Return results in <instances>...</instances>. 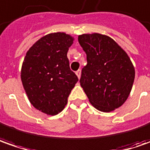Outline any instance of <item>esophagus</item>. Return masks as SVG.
<instances>
[{
	"label": "esophagus",
	"instance_id": "34e87169",
	"mask_svg": "<svg viewBox=\"0 0 150 150\" xmlns=\"http://www.w3.org/2000/svg\"><path fill=\"white\" fill-rule=\"evenodd\" d=\"M75 74H76V75H77V77L80 79V76H81V70H78L76 72H75Z\"/></svg>",
	"mask_w": 150,
	"mask_h": 150
}]
</instances>
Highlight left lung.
Returning a JSON list of instances; mask_svg holds the SVG:
<instances>
[{
	"instance_id": "obj_1",
	"label": "left lung",
	"mask_w": 150,
	"mask_h": 150,
	"mask_svg": "<svg viewBox=\"0 0 150 150\" xmlns=\"http://www.w3.org/2000/svg\"><path fill=\"white\" fill-rule=\"evenodd\" d=\"M86 53L80 85L98 110L111 112L120 108L131 92L135 70L130 58L114 40L100 33L78 36Z\"/></svg>"
}]
</instances>
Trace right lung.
Wrapping results in <instances>:
<instances>
[{
    "instance_id": "right-lung-1",
    "label": "right lung",
    "mask_w": 150,
    "mask_h": 150,
    "mask_svg": "<svg viewBox=\"0 0 150 150\" xmlns=\"http://www.w3.org/2000/svg\"><path fill=\"white\" fill-rule=\"evenodd\" d=\"M74 37L64 32L45 35L28 50L21 70L30 104L48 115L64 110L78 77L70 69L68 50Z\"/></svg>"
}]
</instances>
